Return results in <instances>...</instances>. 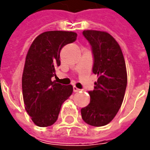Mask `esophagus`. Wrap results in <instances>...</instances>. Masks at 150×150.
I'll return each mask as SVG.
<instances>
[{"instance_id": "34e87169", "label": "esophagus", "mask_w": 150, "mask_h": 150, "mask_svg": "<svg viewBox=\"0 0 150 150\" xmlns=\"http://www.w3.org/2000/svg\"><path fill=\"white\" fill-rule=\"evenodd\" d=\"M73 91H74V92H78L79 91V89L76 88L75 86H73Z\"/></svg>"}]
</instances>
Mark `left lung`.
Segmentation results:
<instances>
[{"mask_svg": "<svg viewBox=\"0 0 150 150\" xmlns=\"http://www.w3.org/2000/svg\"><path fill=\"white\" fill-rule=\"evenodd\" d=\"M91 46L92 72L98 75L93 91H89L90 103L81 109L82 118L95 127L108 125L112 120L122 104L126 86L127 71L119 44L107 32H83Z\"/></svg>", "mask_w": 150, "mask_h": 150, "instance_id": "left-lung-1", "label": "left lung"}]
</instances>
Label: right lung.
<instances>
[{
  "label": "right lung",
  "mask_w": 150,
  "mask_h": 150,
  "mask_svg": "<svg viewBox=\"0 0 150 150\" xmlns=\"http://www.w3.org/2000/svg\"><path fill=\"white\" fill-rule=\"evenodd\" d=\"M77 34L69 31H47L38 35L29 49L22 75L25 108L33 122L47 127L55 122L62 103L72 94L71 85L52 81L60 66V51L75 42Z\"/></svg>",
  "instance_id": "right-lung-1"
}]
</instances>
